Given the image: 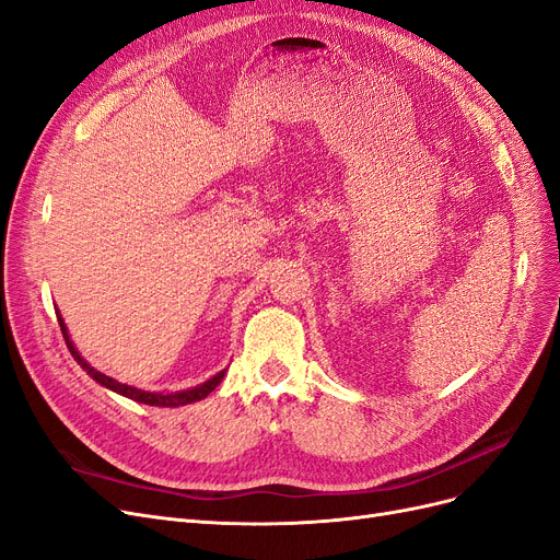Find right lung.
Here are the masks:
<instances>
[{
  "label": "right lung",
  "instance_id": "add662e5",
  "mask_svg": "<svg viewBox=\"0 0 560 560\" xmlns=\"http://www.w3.org/2000/svg\"><path fill=\"white\" fill-rule=\"evenodd\" d=\"M57 318H59V327H61V334H63V338H66V346H68L72 359H75V361L80 363V366H82L95 382H101L103 386L112 388V392H116V394H120V396H126V398H132V400H137V402L155 405V407H178V405H187V402H197V400L206 398L210 392H214V386L224 380V373H226V371L217 373L212 380L203 382L201 386L187 388V392H176V394H166V396H164V394L141 392V388H135V386H128V384H120V382L112 380L109 375H105V373H101V371H95L93 366H89V363H86V361L80 357V352L75 350V346H72V340L68 338V331H66V325H63V320H61V315H57Z\"/></svg>",
  "mask_w": 560,
  "mask_h": 560
}]
</instances>
